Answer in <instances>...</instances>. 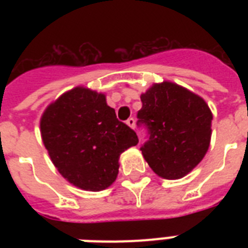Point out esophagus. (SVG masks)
Returning <instances> with one entry per match:
<instances>
[{
  "label": "esophagus",
  "instance_id": "1",
  "mask_svg": "<svg viewBox=\"0 0 248 248\" xmlns=\"http://www.w3.org/2000/svg\"><path fill=\"white\" fill-rule=\"evenodd\" d=\"M126 124L130 126L131 128H135V118H132V117H130L127 121H126Z\"/></svg>",
  "mask_w": 248,
  "mask_h": 248
}]
</instances>
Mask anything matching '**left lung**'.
<instances>
[{"label":"left lung","instance_id":"left-lung-1","mask_svg":"<svg viewBox=\"0 0 248 248\" xmlns=\"http://www.w3.org/2000/svg\"><path fill=\"white\" fill-rule=\"evenodd\" d=\"M138 126L147 128L140 151L158 176L180 179L206 155L212 113L206 101L172 82L155 83L141 96Z\"/></svg>","mask_w":248,"mask_h":248}]
</instances>
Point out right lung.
Wrapping results in <instances>:
<instances>
[{
	"mask_svg": "<svg viewBox=\"0 0 248 248\" xmlns=\"http://www.w3.org/2000/svg\"><path fill=\"white\" fill-rule=\"evenodd\" d=\"M41 135L58 171L71 184L93 192L116 180L121 153L139 143L136 132L118 121L105 95L85 87L48 105L41 118Z\"/></svg>",
	"mask_w": 248,
	"mask_h": 248,
	"instance_id": "1",
	"label": "right lung"
}]
</instances>
